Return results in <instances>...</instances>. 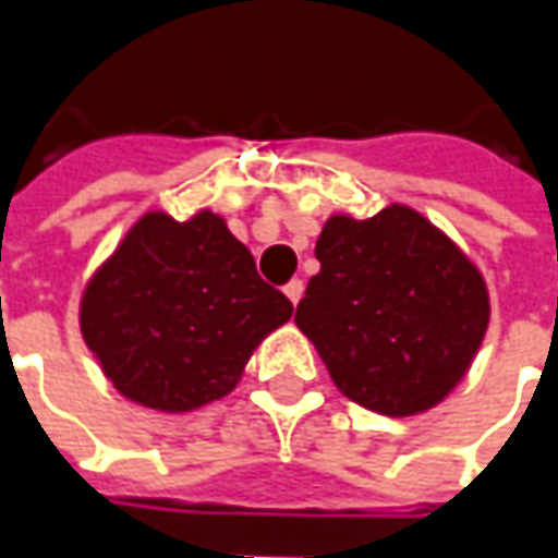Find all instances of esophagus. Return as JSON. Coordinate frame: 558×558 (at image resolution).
<instances>
[{
    "mask_svg": "<svg viewBox=\"0 0 558 558\" xmlns=\"http://www.w3.org/2000/svg\"><path fill=\"white\" fill-rule=\"evenodd\" d=\"M301 294H304V282H301V279H291L289 286H286V298H289L291 304H298Z\"/></svg>",
    "mask_w": 558,
    "mask_h": 558,
    "instance_id": "34e87169",
    "label": "esophagus"
}]
</instances>
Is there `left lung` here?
<instances>
[{
    "label": "left lung",
    "instance_id": "1",
    "mask_svg": "<svg viewBox=\"0 0 558 558\" xmlns=\"http://www.w3.org/2000/svg\"><path fill=\"white\" fill-rule=\"evenodd\" d=\"M319 272L294 323L344 397L381 416H416L457 388L482 348V272L438 226L403 204L369 220L329 217Z\"/></svg>",
    "mask_w": 558,
    "mask_h": 558
}]
</instances>
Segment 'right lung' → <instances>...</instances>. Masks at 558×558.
I'll return each instance as SVG.
<instances>
[{"label":"right lung","instance_id":"obj_1","mask_svg":"<svg viewBox=\"0 0 558 558\" xmlns=\"http://www.w3.org/2000/svg\"><path fill=\"white\" fill-rule=\"evenodd\" d=\"M291 311L217 214L177 223L155 210L89 279L80 332L120 395L189 413L229 395Z\"/></svg>","mask_w":558,"mask_h":558}]
</instances>
